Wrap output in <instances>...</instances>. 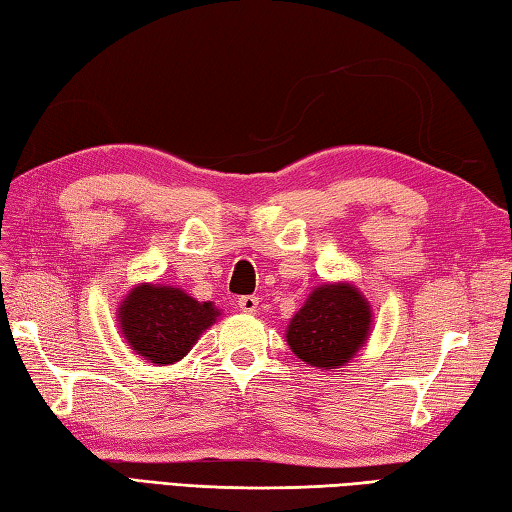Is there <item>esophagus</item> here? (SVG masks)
<instances>
[{
	"instance_id": "1",
	"label": "esophagus",
	"mask_w": 512,
	"mask_h": 512,
	"mask_svg": "<svg viewBox=\"0 0 512 512\" xmlns=\"http://www.w3.org/2000/svg\"><path fill=\"white\" fill-rule=\"evenodd\" d=\"M238 307H241V311H245V314H256L258 298L256 296H241L238 298Z\"/></svg>"
}]
</instances>
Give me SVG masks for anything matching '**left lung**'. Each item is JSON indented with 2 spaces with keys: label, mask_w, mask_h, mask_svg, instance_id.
Listing matches in <instances>:
<instances>
[{
  "label": "left lung",
  "mask_w": 512,
  "mask_h": 512,
  "mask_svg": "<svg viewBox=\"0 0 512 512\" xmlns=\"http://www.w3.org/2000/svg\"><path fill=\"white\" fill-rule=\"evenodd\" d=\"M371 305L358 287L327 283L311 291L298 314L289 320L285 338L291 351L318 369H340L367 342Z\"/></svg>",
  "instance_id": "obj_1"
}]
</instances>
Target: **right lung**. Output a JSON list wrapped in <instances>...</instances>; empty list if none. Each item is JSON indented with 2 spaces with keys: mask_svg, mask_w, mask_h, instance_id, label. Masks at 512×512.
<instances>
[{
  "mask_svg": "<svg viewBox=\"0 0 512 512\" xmlns=\"http://www.w3.org/2000/svg\"><path fill=\"white\" fill-rule=\"evenodd\" d=\"M221 309L198 302L179 287L141 283L119 305L117 320L123 338L156 367L179 362L212 327Z\"/></svg>",
  "mask_w": 512,
  "mask_h": 512,
  "instance_id": "obj_1",
  "label": "right lung"
}]
</instances>
